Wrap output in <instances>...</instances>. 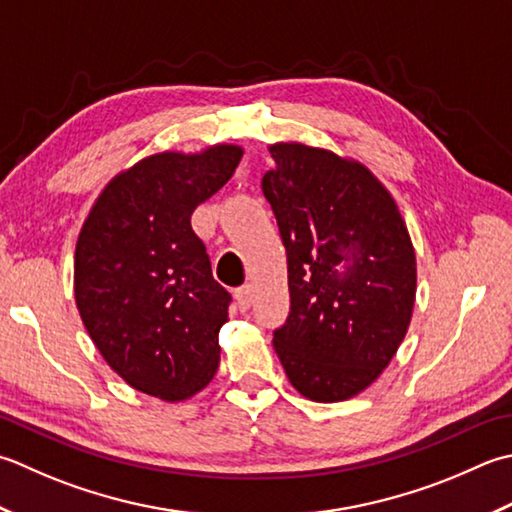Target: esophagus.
Listing matches in <instances>:
<instances>
[{"mask_svg":"<svg viewBox=\"0 0 512 512\" xmlns=\"http://www.w3.org/2000/svg\"><path fill=\"white\" fill-rule=\"evenodd\" d=\"M235 299H237L239 310H248L250 302H253V288H250L248 284L246 286H239L235 290Z\"/></svg>","mask_w":512,"mask_h":512,"instance_id":"1","label":"esophagus"}]
</instances>
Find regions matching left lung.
<instances>
[{
	"instance_id": "left-lung-1",
	"label": "left lung",
	"mask_w": 512,
	"mask_h": 512,
	"mask_svg": "<svg viewBox=\"0 0 512 512\" xmlns=\"http://www.w3.org/2000/svg\"><path fill=\"white\" fill-rule=\"evenodd\" d=\"M262 179L286 246L290 313L273 333L286 375L313 402L355 397L382 375L415 306V250L395 199L330 150L273 144Z\"/></svg>"
}]
</instances>
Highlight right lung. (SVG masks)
Listing matches in <instances>:
<instances>
[{"label":"right lung","mask_w":512,"mask_h":512,"mask_svg":"<svg viewBox=\"0 0 512 512\" xmlns=\"http://www.w3.org/2000/svg\"><path fill=\"white\" fill-rule=\"evenodd\" d=\"M242 153L217 144L150 155L110 179L79 233V315L106 364L146 395L182 402L217 373L230 293L213 279L190 215Z\"/></svg>","instance_id":"1"}]
</instances>
